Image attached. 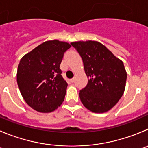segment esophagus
Returning <instances> with one entry per match:
<instances>
[{
  "label": "esophagus",
  "mask_w": 148,
  "mask_h": 148,
  "mask_svg": "<svg viewBox=\"0 0 148 148\" xmlns=\"http://www.w3.org/2000/svg\"><path fill=\"white\" fill-rule=\"evenodd\" d=\"M74 80H75V79H74V78H72V79H70V81H71V82H74Z\"/></svg>",
  "instance_id": "34e87169"
}]
</instances>
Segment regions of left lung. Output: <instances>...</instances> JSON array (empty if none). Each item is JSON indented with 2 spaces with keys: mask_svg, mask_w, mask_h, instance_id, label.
I'll return each instance as SVG.
<instances>
[{
  "mask_svg": "<svg viewBox=\"0 0 148 148\" xmlns=\"http://www.w3.org/2000/svg\"><path fill=\"white\" fill-rule=\"evenodd\" d=\"M83 60L88 83L79 91L84 107L95 113L111 110L123 95L127 73L123 63L101 43L88 40L74 41Z\"/></svg>",
  "mask_w": 148,
  "mask_h": 148,
  "instance_id": "1",
  "label": "left lung"
}]
</instances>
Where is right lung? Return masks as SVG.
<instances>
[{"instance_id": "right-lung-1", "label": "right lung", "mask_w": 148, "mask_h": 148, "mask_svg": "<svg viewBox=\"0 0 148 148\" xmlns=\"http://www.w3.org/2000/svg\"><path fill=\"white\" fill-rule=\"evenodd\" d=\"M71 47L65 41H47L20 60L16 82L26 103L38 112L55 111L63 103L68 84L61 76L63 54Z\"/></svg>"}]
</instances>
